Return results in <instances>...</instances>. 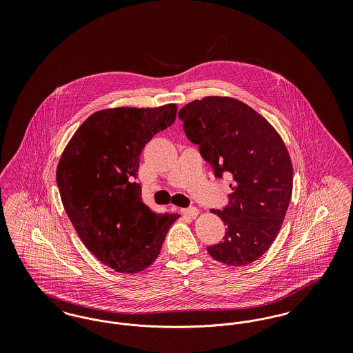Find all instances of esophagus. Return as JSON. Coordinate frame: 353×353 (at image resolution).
Segmentation results:
<instances>
[{
  "label": "esophagus",
  "instance_id": "1",
  "mask_svg": "<svg viewBox=\"0 0 353 353\" xmlns=\"http://www.w3.org/2000/svg\"><path fill=\"white\" fill-rule=\"evenodd\" d=\"M181 213L184 214L185 217L196 219L199 216V209L197 208H185V209H181Z\"/></svg>",
  "mask_w": 353,
  "mask_h": 353
}]
</instances>
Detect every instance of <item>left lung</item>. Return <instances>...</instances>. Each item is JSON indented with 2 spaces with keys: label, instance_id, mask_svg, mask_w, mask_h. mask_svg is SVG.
Returning a JSON list of instances; mask_svg holds the SVG:
<instances>
[{
  "label": "left lung",
  "instance_id": "8db88e82",
  "mask_svg": "<svg viewBox=\"0 0 353 353\" xmlns=\"http://www.w3.org/2000/svg\"><path fill=\"white\" fill-rule=\"evenodd\" d=\"M179 118L216 177L232 176L229 203L212 209L226 233L208 252L229 266L249 265L269 250L291 200L292 164L285 143L266 119L233 98L190 101Z\"/></svg>",
  "mask_w": 353,
  "mask_h": 353
}]
</instances>
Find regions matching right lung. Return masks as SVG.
<instances>
[{
  "label": "right lung",
  "mask_w": 353,
  "mask_h": 353,
  "mask_svg": "<svg viewBox=\"0 0 353 353\" xmlns=\"http://www.w3.org/2000/svg\"><path fill=\"white\" fill-rule=\"evenodd\" d=\"M176 112V104L101 110L85 119L61 156L57 184L68 219L84 246L118 272L151 266L180 217L152 212L137 183L143 148Z\"/></svg>",
  "instance_id": "1"
}]
</instances>
